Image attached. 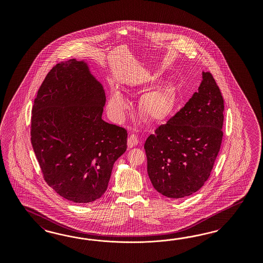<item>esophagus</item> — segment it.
Returning a JSON list of instances; mask_svg holds the SVG:
<instances>
[{
	"label": "esophagus",
	"mask_w": 263,
	"mask_h": 263,
	"mask_svg": "<svg viewBox=\"0 0 263 263\" xmlns=\"http://www.w3.org/2000/svg\"><path fill=\"white\" fill-rule=\"evenodd\" d=\"M138 143H139V140H138V137H137L135 134H131V135L128 137V148H132V147H134L135 145L138 144Z\"/></svg>",
	"instance_id": "obj_1"
}]
</instances>
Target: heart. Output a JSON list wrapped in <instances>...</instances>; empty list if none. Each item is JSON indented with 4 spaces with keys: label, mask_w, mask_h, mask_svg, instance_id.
<instances>
[{
    "label": "heart",
    "mask_w": 263,
    "mask_h": 263,
    "mask_svg": "<svg viewBox=\"0 0 263 263\" xmlns=\"http://www.w3.org/2000/svg\"><path fill=\"white\" fill-rule=\"evenodd\" d=\"M176 106V96L172 88L155 89L143 96L140 102V110L143 117L149 121L159 122L168 119ZM129 108L127 98L120 89L111 92L107 109L115 120L124 118Z\"/></svg>",
    "instance_id": "1"
}]
</instances>
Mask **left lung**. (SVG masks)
Returning <instances> with one entry per match:
<instances>
[{
    "mask_svg": "<svg viewBox=\"0 0 263 263\" xmlns=\"http://www.w3.org/2000/svg\"><path fill=\"white\" fill-rule=\"evenodd\" d=\"M223 99L211 73L183 108L149 136L144 151L155 190L172 199L188 197L206 182L223 139Z\"/></svg>",
    "mask_w": 263,
    "mask_h": 263,
    "instance_id": "1",
    "label": "left lung"
}]
</instances>
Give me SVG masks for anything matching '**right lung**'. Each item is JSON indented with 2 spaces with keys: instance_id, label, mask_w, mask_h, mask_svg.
Returning <instances> with one entry per match:
<instances>
[{
  "instance_id": "obj_1",
  "label": "right lung",
  "mask_w": 263,
  "mask_h": 263,
  "mask_svg": "<svg viewBox=\"0 0 263 263\" xmlns=\"http://www.w3.org/2000/svg\"><path fill=\"white\" fill-rule=\"evenodd\" d=\"M103 86L85 61L56 64L32 107L31 140L48 185L64 199L88 203L107 190L127 131L102 120Z\"/></svg>"
}]
</instances>
